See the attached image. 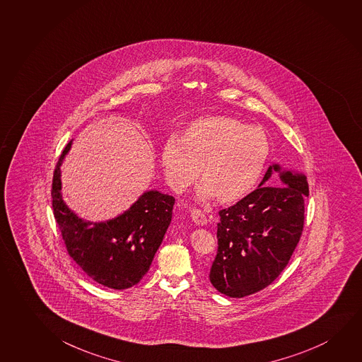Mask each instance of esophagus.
<instances>
[{
    "label": "esophagus",
    "instance_id": "1",
    "mask_svg": "<svg viewBox=\"0 0 362 362\" xmlns=\"http://www.w3.org/2000/svg\"><path fill=\"white\" fill-rule=\"evenodd\" d=\"M190 217L197 226H206V217L204 216V213L199 209H193L190 211Z\"/></svg>",
    "mask_w": 362,
    "mask_h": 362
}]
</instances>
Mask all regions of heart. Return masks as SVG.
I'll return each instance as SVG.
<instances>
[{"label":"heart","mask_w":362,"mask_h":362,"mask_svg":"<svg viewBox=\"0 0 362 362\" xmlns=\"http://www.w3.org/2000/svg\"><path fill=\"white\" fill-rule=\"evenodd\" d=\"M271 143L258 127L229 117H202L183 138L170 135L161 149V167L169 187L183 193L201 174V201L222 203L243 198L256 187L267 164Z\"/></svg>","instance_id":"b5f03b06"}]
</instances>
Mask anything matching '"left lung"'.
<instances>
[{
	"label": "left lung",
	"instance_id": "8db88e82",
	"mask_svg": "<svg viewBox=\"0 0 362 362\" xmlns=\"http://www.w3.org/2000/svg\"><path fill=\"white\" fill-rule=\"evenodd\" d=\"M273 172L279 179L269 182ZM306 197L303 173L272 164L256 190L219 211L217 257L209 273L218 292L240 298L279 277L300 240Z\"/></svg>",
	"mask_w": 362,
	"mask_h": 362
}]
</instances>
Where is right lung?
<instances>
[{
	"instance_id": "right-lung-1",
	"label": "right lung",
	"mask_w": 362,
	"mask_h": 362,
	"mask_svg": "<svg viewBox=\"0 0 362 362\" xmlns=\"http://www.w3.org/2000/svg\"><path fill=\"white\" fill-rule=\"evenodd\" d=\"M73 140L56 164L52 179V208L67 252L78 267L98 284L127 289L139 284L151 268L172 222L174 197L146 190L129 209L103 222L78 217L62 198V169Z\"/></svg>"
}]
</instances>
